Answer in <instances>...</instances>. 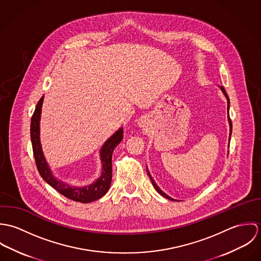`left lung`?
Listing matches in <instances>:
<instances>
[{
    "mask_svg": "<svg viewBox=\"0 0 261 261\" xmlns=\"http://www.w3.org/2000/svg\"><path fill=\"white\" fill-rule=\"evenodd\" d=\"M220 88H221V90L223 91L224 95L226 96V98H227V103H228V107H227V111H229V105H230V101H229V97H228V95H227V93H226V91H225V89H224L223 86H220ZM228 121H229V125H230V134H229V141H230V138H231V134H232V122H231V119H230V117H229V113H228ZM147 172H148V175H149V178L150 179V181H151V184H152V186L153 188L155 189V191L160 194V195H162L163 197H165V198H167V199H169V200H171V201H178V200H176V199H173V198H171L170 196H168L167 194H165L159 187L158 185L155 184V182L153 181V179L151 178V176H150V174H149V171L147 170Z\"/></svg>",
    "mask_w": 261,
    "mask_h": 261,
    "instance_id": "obj_1",
    "label": "left lung"
}]
</instances>
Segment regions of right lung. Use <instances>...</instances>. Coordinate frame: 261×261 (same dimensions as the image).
<instances>
[{
    "instance_id": "right-lung-1",
    "label": "right lung",
    "mask_w": 261,
    "mask_h": 261,
    "mask_svg": "<svg viewBox=\"0 0 261 261\" xmlns=\"http://www.w3.org/2000/svg\"><path fill=\"white\" fill-rule=\"evenodd\" d=\"M44 100V95L38 101L35 112L31 118V141L33 147V153L37 166L38 172L43 178V180L53 187L57 192L66 198L81 203H89L95 201L107 194L112 183V152L114 148L121 142L123 138V129L120 127L117 132H115L112 137L105 143L100 149V159L102 163V171L101 176L89 186L74 187L62 182L61 180H57L49 166L46 162V159L43 154V150L40 143V117H41V109Z\"/></svg>"
}]
</instances>
